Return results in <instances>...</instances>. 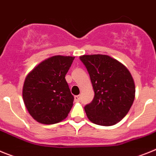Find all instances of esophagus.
I'll use <instances>...</instances> for the list:
<instances>
[{"label": "esophagus", "mask_w": 156, "mask_h": 156, "mask_svg": "<svg viewBox=\"0 0 156 156\" xmlns=\"http://www.w3.org/2000/svg\"><path fill=\"white\" fill-rule=\"evenodd\" d=\"M74 100H75L76 102L80 101V95H76L75 97H74Z\"/></svg>", "instance_id": "obj_1"}]
</instances>
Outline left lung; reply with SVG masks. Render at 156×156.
<instances>
[{
	"mask_svg": "<svg viewBox=\"0 0 156 156\" xmlns=\"http://www.w3.org/2000/svg\"><path fill=\"white\" fill-rule=\"evenodd\" d=\"M87 69L94 97L84 107L89 120L100 126H112L128 113L135 98L133 77L125 66L105 55L80 57Z\"/></svg>",
	"mask_w": 156,
	"mask_h": 156,
	"instance_id": "left-lung-1",
	"label": "left lung"
}]
</instances>
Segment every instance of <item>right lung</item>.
<instances>
[{
  "mask_svg": "<svg viewBox=\"0 0 156 156\" xmlns=\"http://www.w3.org/2000/svg\"><path fill=\"white\" fill-rule=\"evenodd\" d=\"M75 57L56 55L36 66L26 77L24 104L31 116L43 124H54L68 116L74 97L66 80Z\"/></svg>",
  "mask_w": 156,
  "mask_h": 156,
  "instance_id": "right-lung-1",
  "label": "right lung"
}]
</instances>
